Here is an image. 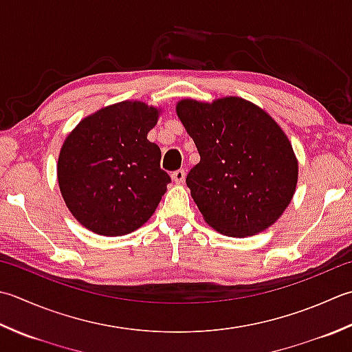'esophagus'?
<instances>
[{
  "label": "esophagus",
  "mask_w": 352,
  "mask_h": 352,
  "mask_svg": "<svg viewBox=\"0 0 352 352\" xmlns=\"http://www.w3.org/2000/svg\"><path fill=\"white\" fill-rule=\"evenodd\" d=\"M186 178V170L184 169H178L175 172H172V180H174L177 184H182Z\"/></svg>",
  "instance_id": "esophagus-1"
}]
</instances>
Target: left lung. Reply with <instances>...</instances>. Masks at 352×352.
Wrapping results in <instances>:
<instances>
[{"label": "left lung", "mask_w": 352, "mask_h": 352, "mask_svg": "<svg viewBox=\"0 0 352 352\" xmlns=\"http://www.w3.org/2000/svg\"><path fill=\"white\" fill-rule=\"evenodd\" d=\"M175 109L199 154L186 184L204 221L233 238L256 235L276 223L292 201L299 174L278 122L236 96L183 99Z\"/></svg>", "instance_id": "8db88e82"}]
</instances>
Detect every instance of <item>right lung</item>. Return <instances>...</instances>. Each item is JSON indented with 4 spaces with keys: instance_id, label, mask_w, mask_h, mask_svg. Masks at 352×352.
<instances>
[{
    "instance_id": "add662e5",
    "label": "right lung",
    "mask_w": 352,
    "mask_h": 352,
    "mask_svg": "<svg viewBox=\"0 0 352 352\" xmlns=\"http://www.w3.org/2000/svg\"><path fill=\"white\" fill-rule=\"evenodd\" d=\"M160 108L123 100L82 119L62 143L58 183L68 210L98 235L122 236L153 217L170 177L148 140Z\"/></svg>"
}]
</instances>
